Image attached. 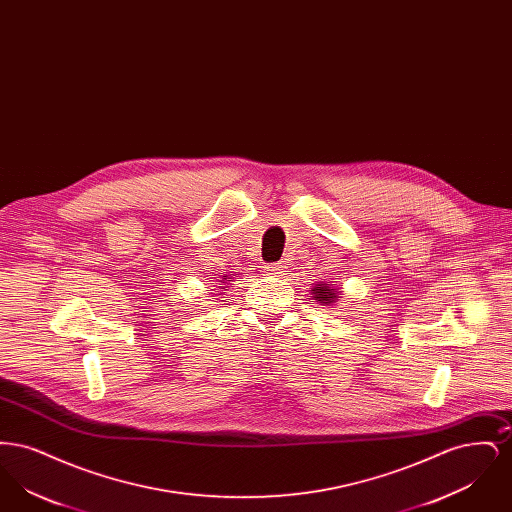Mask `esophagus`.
Here are the masks:
<instances>
[{"label":"esophagus","mask_w":512,"mask_h":512,"mask_svg":"<svg viewBox=\"0 0 512 512\" xmlns=\"http://www.w3.org/2000/svg\"><path fill=\"white\" fill-rule=\"evenodd\" d=\"M286 272H288L286 263H274V265H267V267H265V274H268V276H276V278H282Z\"/></svg>","instance_id":"1"}]
</instances>
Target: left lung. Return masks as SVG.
<instances>
[{"instance_id": "left-lung-1", "label": "left lung", "mask_w": 512, "mask_h": 512, "mask_svg": "<svg viewBox=\"0 0 512 512\" xmlns=\"http://www.w3.org/2000/svg\"><path fill=\"white\" fill-rule=\"evenodd\" d=\"M311 297L318 301L320 305H334L336 301H338V292L334 290V284L330 286V284H326V282H322V284H315L311 290Z\"/></svg>"}]
</instances>
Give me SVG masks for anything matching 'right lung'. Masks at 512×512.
Listing matches in <instances>:
<instances>
[{"mask_svg": "<svg viewBox=\"0 0 512 512\" xmlns=\"http://www.w3.org/2000/svg\"><path fill=\"white\" fill-rule=\"evenodd\" d=\"M222 284H228V282H232V280H228V276H222V280H220ZM219 288H222V286H219ZM224 290V288H222Z\"/></svg>", "mask_w": 512, "mask_h": 512, "instance_id": "add662e5", "label": "right lung"}]
</instances>
